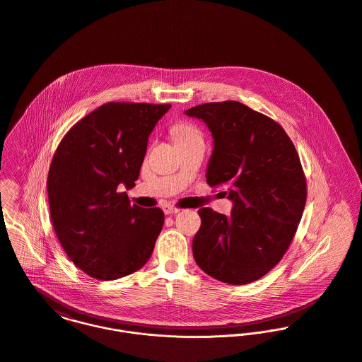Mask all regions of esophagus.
Here are the masks:
<instances>
[{
	"label": "esophagus",
	"mask_w": 362,
	"mask_h": 362,
	"mask_svg": "<svg viewBox=\"0 0 362 362\" xmlns=\"http://www.w3.org/2000/svg\"><path fill=\"white\" fill-rule=\"evenodd\" d=\"M162 209H163V212H165L166 215L176 214V212L179 211V208H177V206H175V205H172V204H165V205L162 206Z\"/></svg>",
	"instance_id": "1"
}]
</instances>
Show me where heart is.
Here are the masks:
<instances>
[{"instance_id":"b5f03b06","label":"heart","mask_w":362,"mask_h":362,"mask_svg":"<svg viewBox=\"0 0 362 362\" xmlns=\"http://www.w3.org/2000/svg\"><path fill=\"white\" fill-rule=\"evenodd\" d=\"M173 136H175V141L180 143V141H187V140H193V139H199L202 137L200 130L187 122H182L177 123L173 127Z\"/></svg>"}]
</instances>
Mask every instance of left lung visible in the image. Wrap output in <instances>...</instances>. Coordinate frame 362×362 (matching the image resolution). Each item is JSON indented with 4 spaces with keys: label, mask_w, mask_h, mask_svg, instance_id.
<instances>
[{
    "label": "left lung",
    "mask_w": 362,
    "mask_h": 362,
    "mask_svg": "<svg viewBox=\"0 0 362 362\" xmlns=\"http://www.w3.org/2000/svg\"><path fill=\"white\" fill-rule=\"evenodd\" d=\"M214 137L206 169L209 186H229V216L201 208L193 254L209 276L247 284L279 264L307 201V180L297 150L278 122L239 101L206 103L186 111Z\"/></svg>",
    "instance_id": "obj_1"
}]
</instances>
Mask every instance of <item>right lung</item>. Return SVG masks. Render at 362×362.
<instances>
[{
    "instance_id": "obj_1",
    "label": "right lung",
    "mask_w": 362,
    "mask_h": 362,
    "mask_svg": "<svg viewBox=\"0 0 362 362\" xmlns=\"http://www.w3.org/2000/svg\"><path fill=\"white\" fill-rule=\"evenodd\" d=\"M170 104L107 103L75 123L47 177L51 222L69 259L88 276L115 281L151 257L161 208L130 204L148 136Z\"/></svg>"
}]
</instances>
